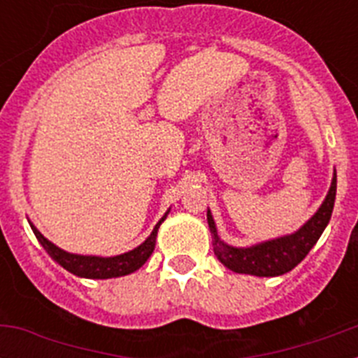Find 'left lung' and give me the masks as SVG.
I'll return each mask as SVG.
<instances>
[{
	"instance_id": "obj_1",
	"label": "left lung",
	"mask_w": 358,
	"mask_h": 358,
	"mask_svg": "<svg viewBox=\"0 0 358 358\" xmlns=\"http://www.w3.org/2000/svg\"><path fill=\"white\" fill-rule=\"evenodd\" d=\"M335 192H337V173L334 172L331 186L328 189L327 199L322 201L321 208L308 222L303 224L292 235L280 236V238L267 240L256 243L251 248H233L220 240L217 226L208 210V226L213 238V251L220 264L226 265L229 271L238 274H252V276H281L301 264V260L314 248L324 227L328 226L334 211Z\"/></svg>"
}]
</instances>
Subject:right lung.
I'll list each match as a JSON object with an SVG mask.
<instances>
[{"mask_svg":"<svg viewBox=\"0 0 358 358\" xmlns=\"http://www.w3.org/2000/svg\"><path fill=\"white\" fill-rule=\"evenodd\" d=\"M166 215H169V211H166L164 217L154 226L150 236H148L141 245H138V248L132 249V251L129 252H123V255L109 256V258L66 252L64 249L57 248L55 243L50 242L48 238H44L34 224H30V227L31 231H34L36 238L39 240L41 245L46 249V252H48L61 267H64L66 271H69V273L75 274V276L90 278V280H107V278L127 276V274L138 271V268L150 258V255L154 252V248H156L157 229H159V226L163 224L164 218H166Z\"/></svg>","mask_w":358,"mask_h":358,"instance_id":"obj_1","label":"right lung"}]
</instances>
